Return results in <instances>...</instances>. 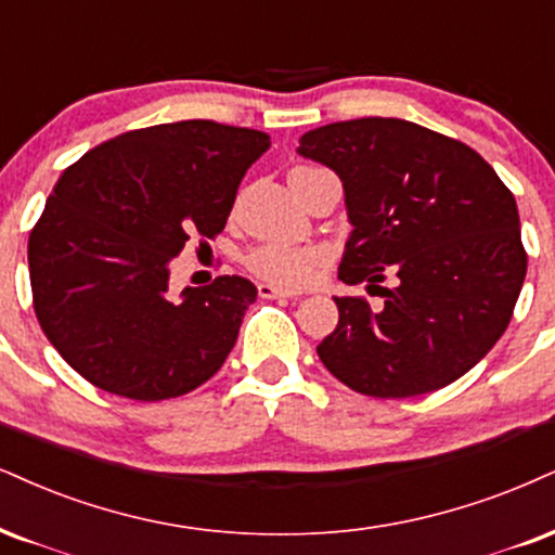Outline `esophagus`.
<instances>
[{"label": "esophagus", "mask_w": 555, "mask_h": 555, "mask_svg": "<svg viewBox=\"0 0 555 555\" xmlns=\"http://www.w3.org/2000/svg\"><path fill=\"white\" fill-rule=\"evenodd\" d=\"M259 291V298H298L300 293L298 291H288V288H278V285H270V283H259L257 285Z\"/></svg>", "instance_id": "obj_1"}]
</instances>
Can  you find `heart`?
I'll return each mask as SVG.
<instances>
[{"label":"heart","instance_id":"heart-1","mask_svg":"<svg viewBox=\"0 0 555 555\" xmlns=\"http://www.w3.org/2000/svg\"><path fill=\"white\" fill-rule=\"evenodd\" d=\"M251 270L259 278L272 280L280 285H306L319 275L321 267L326 264V251L311 244H262L251 251Z\"/></svg>","mask_w":555,"mask_h":555}]
</instances>
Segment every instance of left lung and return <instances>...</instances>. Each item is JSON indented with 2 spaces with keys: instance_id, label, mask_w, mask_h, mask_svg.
Returning a JSON list of instances; mask_svg holds the SVG:
<instances>
[{
  "instance_id": "8db88e82",
  "label": "left lung",
  "mask_w": 555,
  "mask_h": 555,
  "mask_svg": "<svg viewBox=\"0 0 555 555\" xmlns=\"http://www.w3.org/2000/svg\"><path fill=\"white\" fill-rule=\"evenodd\" d=\"M298 154L339 175L352 234L347 285L383 306L334 298L339 324L317 347L334 378L409 399L466 375L507 330L528 255L515 195L466 143L399 118H358L300 135Z\"/></svg>"
}]
</instances>
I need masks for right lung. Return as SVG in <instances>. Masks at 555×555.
I'll return each instance as SVG.
<instances>
[{"mask_svg":"<svg viewBox=\"0 0 555 555\" xmlns=\"http://www.w3.org/2000/svg\"><path fill=\"white\" fill-rule=\"evenodd\" d=\"M270 135L180 120L115 135L64 169L27 242L33 309L61 358L135 401L190 393L236 345L257 288L221 275L169 296L190 236L221 234Z\"/></svg>","mask_w":555,"mask_h":555,"instance_id":"right-lung-1","label":"right lung"}]
</instances>
